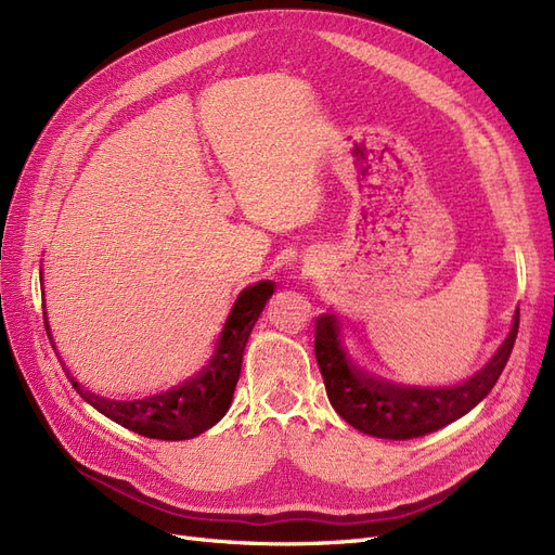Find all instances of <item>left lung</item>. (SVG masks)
I'll list each match as a JSON object with an SVG mask.
<instances>
[{"label": "left lung", "instance_id": "8db88e82", "mask_svg": "<svg viewBox=\"0 0 555 555\" xmlns=\"http://www.w3.org/2000/svg\"><path fill=\"white\" fill-rule=\"evenodd\" d=\"M518 333V312L512 331L481 371L453 386H405L365 375L354 367L338 340V322L322 314L314 326V357L322 371L333 410L349 426L382 440H412L456 422L491 393L505 371Z\"/></svg>", "mask_w": 555, "mask_h": 555}]
</instances>
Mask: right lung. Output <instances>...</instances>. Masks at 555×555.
Here are the masks:
<instances>
[{"label": "right lung", "instance_id": "add662e5", "mask_svg": "<svg viewBox=\"0 0 555 555\" xmlns=\"http://www.w3.org/2000/svg\"><path fill=\"white\" fill-rule=\"evenodd\" d=\"M273 282L263 280L241 292L238 300L231 308L220 343H217L215 357L204 371L192 379L182 382L176 389L143 400H108L90 391H82L78 382L69 377L74 389L94 410L113 418L115 424L143 435V438L171 442L196 438V435L212 428L227 414L241 377L247 338L257 324L266 300L273 296ZM46 331L50 335L48 322ZM50 343H53V338H50ZM62 371L69 375L64 365Z\"/></svg>", "mask_w": 555, "mask_h": 555}]
</instances>
